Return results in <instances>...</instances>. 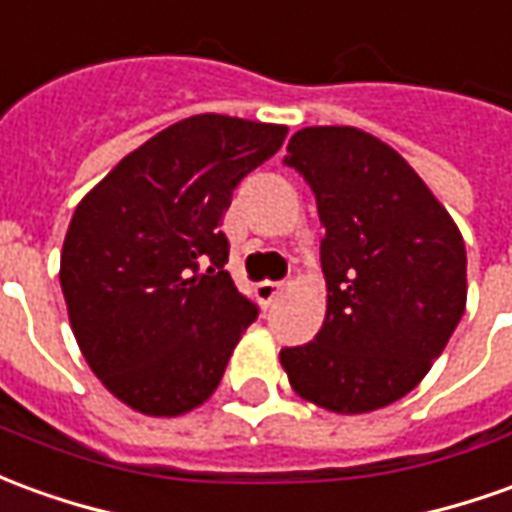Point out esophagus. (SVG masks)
<instances>
[{
	"label": "esophagus",
	"instance_id": "1",
	"mask_svg": "<svg viewBox=\"0 0 512 512\" xmlns=\"http://www.w3.org/2000/svg\"><path fill=\"white\" fill-rule=\"evenodd\" d=\"M255 293H257V299H260V305L268 307L282 293V282H271V280L257 282Z\"/></svg>",
	"mask_w": 512,
	"mask_h": 512
}]
</instances>
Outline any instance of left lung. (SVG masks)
<instances>
[{
    "label": "left lung",
    "instance_id": "obj_1",
    "mask_svg": "<svg viewBox=\"0 0 512 512\" xmlns=\"http://www.w3.org/2000/svg\"><path fill=\"white\" fill-rule=\"evenodd\" d=\"M285 166L324 224L327 316L280 352L291 388L355 416L402 399L430 371L466 310V244L446 207L396 149L357 127H305Z\"/></svg>",
    "mask_w": 512,
    "mask_h": 512
}]
</instances>
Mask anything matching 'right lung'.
Here are the masks:
<instances>
[{
	"label": "right lung",
	"instance_id": "1",
	"mask_svg": "<svg viewBox=\"0 0 512 512\" xmlns=\"http://www.w3.org/2000/svg\"><path fill=\"white\" fill-rule=\"evenodd\" d=\"M288 127L202 113L171 124L82 199L60 288L82 357L144 416H182L219 388L257 305L235 288L221 221L235 185Z\"/></svg>",
	"mask_w": 512,
	"mask_h": 512
}]
</instances>
